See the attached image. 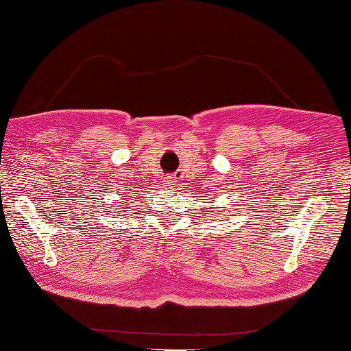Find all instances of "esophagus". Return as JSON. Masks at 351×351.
<instances>
[{
	"label": "esophagus",
	"mask_w": 351,
	"mask_h": 351,
	"mask_svg": "<svg viewBox=\"0 0 351 351\" xmlns=\"http://www.w3.org/2000/svg\"><path fill=\"white\" fill-rule=\"evenodd\" d=\"M173 182H175L173 180H169V181H167V182H165V184H169V186H173Z\"/></svg>",
	"instance_id": "34e87169"
}]
</instances>
